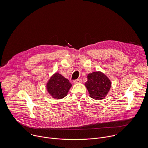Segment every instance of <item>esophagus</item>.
Returning a JSON list of instances; mask_svg holds the SVG:
<instances>
[{
  "label": "esophagus",
  "instance_id": "1",
  "mask_svg": "<svg viewBox=\"0 0 148 148\" xmlns=\"http://www.w3.org/2000/svg\"><path fill=\"white\" fill-rule=\"evenodd\" d=\"M82 82V80L81 79H78L77 80H75L73 81V83H75V84H77V83H80Z\"/></svg>",
  "mask_w": 148,
  "mask_h": 148
}]
</instances>
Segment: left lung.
<instances>
[{"mask_svg":"<svg viewBox=\"0 0 148 148\" xmlns=\"http://www.w3.org/2000/svg\"><path fill=\"white\" fill-rule=\"evenodd\" d=\"M85 85L89 96L95 100H102L108 93L111 87L109 78L101 72H93L88 75Z\"/></svg>","mask_w":148,"mask_h":148,"instance_id":"1","label":"left lung"}]
</instances>
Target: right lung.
<instances>
[{"instance_id": "add662e5", "label": "right lung", "mask_w": 148, "mask_h": 148, "mask_svg": "<svg viewBox=\"0 0 148 148\" xmlns=\"http://www.w3.org/2000/svg\"><path fill=\"white\" fill-rule=\"evenodd\" d=\"M71 86L69 80L58 73H55L47 84L48 93L55 99H62L65 97Z\"/></svg>"}]
</instances>
